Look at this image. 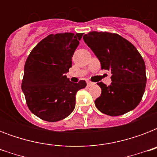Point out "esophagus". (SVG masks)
<instances>
[{"instance_id":"1","label":"esophagus","mask_w":157,"mask_h":157,"mask_svg":"<svg viewBox=\"0 0 157 157\" xmlns=\"http://www.w3.org/2000/svg\"><path fill=\"white\" fill-rule=\"evenodd\" d=\"M94 85V83H92V82H90V81H88L87 82V86H92Z\"/></svg>"}]
</instances>
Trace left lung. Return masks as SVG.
<instances>
[{"label": "left lung", "mask_w": 157, "mask_h": 157, "mask_svg": "<svg viewBox=\"0 0 157 157\" xmlns=\"http://www.w3.org/2000/svg\"><path fill=\"white\" fill-rule=\"evenodd\" d=\"M94 53L101 68L111 71L112 83L98 85L102 90L96 107L104 114L117 117L134 109L146 86V67L141 54L129 40L116 33L90 32L83 36Z\"/></svg>", "instance_id": "obj_1"}]
</instances>
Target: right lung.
Here are the masks:
<instances>
[{"instance_id": "add662e5", "label": "right lung", "mask_w": 157, "mask_h": 157, "mask_svg": "<svg viewBox=\"0 0 157 157\" xmlns=\"http://www.w3.org/2000/svg\"><path fill=\"white\" fill-rule=\"evenodd\" d=\"M83 33L50 34L31 51L24 65L22 90L28 108L40 119L55 122L71 114L76 92L85 81L73 83L65 73Z\"/></svg>"}]
</instances>
